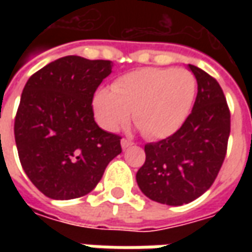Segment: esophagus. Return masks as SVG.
Masks as SVG:
<instances>
[{
    "label": "esophagus",
    "instance_id": "esophagus-1",
    "mask_svg": "<svg viewBox=\"0 0 252 252\" xmlns=\"http://www.w3.org/2000/svg\"><path fill=\"white\" fill-rule=\"evenodd\" d=\"M131 146H133V142L128 140V139H121V147L124 148V150L128 147H131Z\"/></svg>",
    "mask_w": 252,
    "mask_h": 252
}]
</instances>
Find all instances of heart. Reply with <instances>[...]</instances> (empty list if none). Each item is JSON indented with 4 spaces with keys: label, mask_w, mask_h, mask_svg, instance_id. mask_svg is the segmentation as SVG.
Returning a JSON list of instances; mask_svg holds the SVG:
<instances>
[{
    "label": "heart",
    "mask_w": 252,
    "mask_h": 252,
    "mask_svg": "<svg viewBox=\"0 0 252 252\" xmlns=\"http://www.w3.org/2000/svg\"><path fill=\"white\" fill-rule=\"evenodd\" d=\"M110 90H99L93 105L99 124L108 131H119L135 121L148 139H163L184 126L194 102V75L185 68L144 67L126 72L112 83Z\"/></svg>",
    "instance_id": "heart-1"
}]
</instances>
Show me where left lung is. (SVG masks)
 I'll list each match as a JSON object with an SVG mask.
<instances>
[{
	"instance_id": "obj_1",
	"label": "left lung",
	"mask_w": 252,
	"mask_h": 252,
	"mask_svg": "<svg viewBox=\"0 0 252 252\" xmlns=\"http://www.w3.org/2000/svg\"><path fill=\"white\" fill-rule=\"evenodd\" d=\"M189 68L198 85L191 113L171 136L144 146L146 162L136 173L143 193L166 205L191 202L211 188L231 132V113L219 82L198 67Z\"/></svg>"
}]
</instances>
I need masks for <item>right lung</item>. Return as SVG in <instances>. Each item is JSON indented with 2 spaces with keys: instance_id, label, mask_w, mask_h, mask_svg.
Segmentation results:
<instances>
[{
  "instance_id": "obj_1",
  "label": "right lung",
  "mask_w": 252,
  "mask_h": 252,
  "mask_svg": "<svg viewBox=\"0 0 252 252\" xmlns=\"http://www.w3.org/2000/svg\"><path fill=\"white\" fill-rule=\"evenodd\" d=\"M110 61L61 58L31 75L14 119L20 162L31 182L54 200H71L97 186L121 153V136L94 121L93 97L112 72Z\"/></svg>"
}]
</instances>
